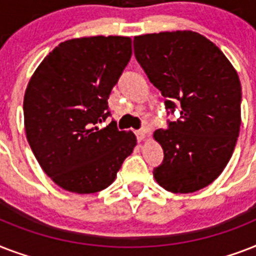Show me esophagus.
Listing matches in <instances>:
<instances>
[{
    "instance_id": "34e87169",
    "label": "esophagus",
    "mask_w": 256,
    "mask_h": 256,
    "mask_svg": "<svg viewBox=\"0 0 256 256\" xmlns=\"http://www.w3.org/2000/svg\"><path fill=\"white\" fill-rule=\"evenodd\" d=\"M136 140H138V142H142V140H146V130H144V128H142V130H138V132H136Z\"/></svg>"
}]
</instances>
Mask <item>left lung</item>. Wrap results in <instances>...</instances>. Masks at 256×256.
<instances>
[{
  "label": "left lung",
  "mask_w": 256,
  "mask_h": 256,
  "mask_svg": "<svg viewBox=\"0 0 256 256\" xmlns=\"http://www.w3.org/2000/svg\"><path fill=\"white\" fill-rule=\"evenodd\" d=\"M134 54L178 120L154 138L164 162L152 174L164 190L179 194L208 186L228 164L240 128L242 88L218 46L191 30L134 37Z\"/></svg>",
  "instance_id": "1"
}]
</instances>
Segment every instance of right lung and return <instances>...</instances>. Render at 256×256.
I'll return each instance as SVG.
<instances>
[{
    "label": "right lung",
    "mask_w": 256,
    "mask_h": 256,
    "mask_svg": "<svg viewBox=\"0 0 256 256\" xmlns=\"http://www.w3.org/2000/svg\"><path fill=\"white\" fill-rule=\"evenodd\" d=\"M132 38L96 36L61 42L34 72L24 98L26 138L38 164L64 190L110 186L132 152V132L108 116V100L132 58Z\"/></svg>",
    "instance_id": "obj_1"
}]
</instances>
